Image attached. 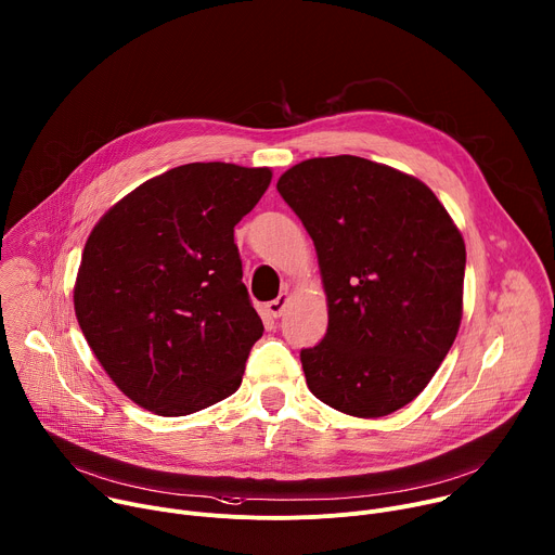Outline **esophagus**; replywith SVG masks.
<instances>
[{
	"label": "esophagus",
	"mask_w": 555,
	"mask_h": 555,
	"mask_svg": "<svg viewBox=\"0 0 555 555\" xmlns=\"http://www.w3.org/2000/svg\"><path fill=\"white\" fill-rule=\"evenodd\" d=\"M287 300H289L287 294H279V298L270 300V302L266 305L268 315H272V319H279V315H281V313L285 311V307H287Z\"/></svg>",
	"instance_id": "1"
}]
</instances>
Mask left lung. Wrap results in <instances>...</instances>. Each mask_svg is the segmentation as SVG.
Listing matches in <instances>:
<instances>
[{
    "label": "left lung",
    "mask_w": 555,
    "mask_h": 555,
    "mask_svg": "<svg viewBox=\"0 0 555 555\" xmlns=\"http://www.w3.org/2000/svg\"><path fill=\"white\" fill-rule=\"evenodd\" d=\"M276 189L319 253L330 305L325 338L300 351L309 390L353 417L406 406L461 325V232L424 182L358 155L305 160Z\"/></svg>",
    "instance_id": "1"
}]
</instances>
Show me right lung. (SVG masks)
I'll list each match as a JSON object with an SVG mask.
<instances>
[{
	"instance_id": "add662e5",
	"label": "right lung",
	"mask_w": 555,
	"mask_h": 555,
	"mask_svg": "<svg viewBox=\"0 0 555 555\" xmlns=\"http://www.w3.org/2000/svg\"><path fill=\"white\" fill-rule=\"evenodd\" d=\"M270 180V169L184 165L94 225L74 285L76 319L138 406L182 417L240 388L263 323L242 281L234 225Z\"/></svg>"
}]
</instances>
